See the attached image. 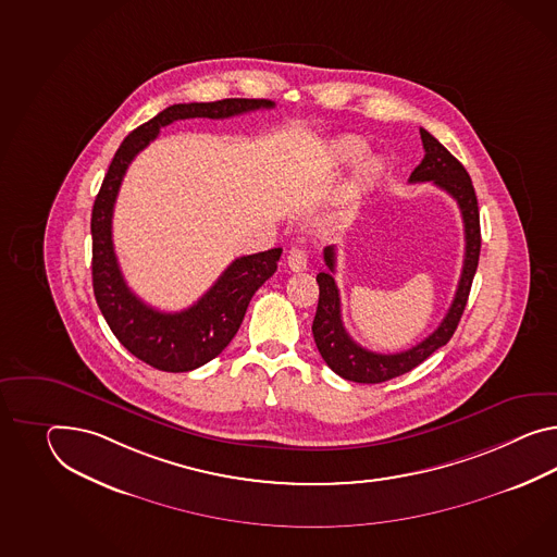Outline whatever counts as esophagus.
Masks as SVG:
<instances>
[{"label":"esophagus","instance_id":"1","mask_svg":"<svg viewBox=\"0 0 557 557\" xmlns=\"http://www.w3.org/2000/svg\"><path fill=\"white\" fill-rule=\"evenodd\" d=\"M287 268L292 270V272H304L306 268H308V256H306V251L304 249H292L289 253H287Z\"/></svg>","mask_w":557,"mask_h":557}]
</instances>
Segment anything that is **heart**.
Masks as SVG:
<instances>
[{"label":"heart","mask_w":557,"mask_h":557,"mask_svg":"<svg viewBox=\"0 0 557 557\" xmlns=\"http://www.w3.org/2000/svg\"><path fill=\"white\" fill-rule=\"evenodd\" d=\"M364 152H367V143L364 140L354 138V136H339L330 145L327 157H330V161L334 164H352ZM380 171H382V164H380L376 157H364V159H361L356 164L354 177H356L358 183H370V181L379 177Z\"/></svg>","instance_id":"1"}]
</instances>
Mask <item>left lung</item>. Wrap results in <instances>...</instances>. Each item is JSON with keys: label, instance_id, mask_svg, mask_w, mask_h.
<instances>
[{"label": "left lung", "instance_id": "left-lung-1", "mask_svg": "<svg viewBox=\"0 0 557 557\" xmlns=\"http://www.w3.org/2000/svg\"><path fill=\"white\" fill-rule=\"evenodd\" d=\"M421 138L424 159L412 171L408 181L410 183L431 181L436 187L447 190L459 205L462 225H465V261H462L461 280L457 285L455 299L448 308L447 315L429 338L422 339L405 352H372L362 348L360 344H356L342 324L338 285L332 275L336 272V247L327 245L324 249L327 272L315 275V282L320 285V299H318V310L313 318L312 332L315 346L322 354L324 362L344 380L379 384V382L407 374L453 338L467 306V298H469L476 265H479V251H481V227H479L475 189L465 166L429 131L421 128Z\"/></svg>", "mask_w": 557, "mask_h": 557}]
</instances>
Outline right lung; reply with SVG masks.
<instances>
[{
  "mask_svg": "<svg viewBox=\"0 0 557 557\" xmlns=\"http://www.w3.org/2000/svg\"><path fill=\"white\" fill-rule=\"evenodd\" d=\"M263 98H225L218 102L173 104L140 124L116 150L92 207V285L96 304L112 334L128 352L164 372H189L227 348L244 322L247 306L277 270L282 249L237 258L197 304L183 312H161L136 298L124 282L112 245V211L124 173L166 124L185 119H230L251 110L273 109Z\"/></svg>",
  "mask_w": 557,
  "mask_h": 557,
  "instance_id": "1",
  "label": "right lung"
}]
</instances>
